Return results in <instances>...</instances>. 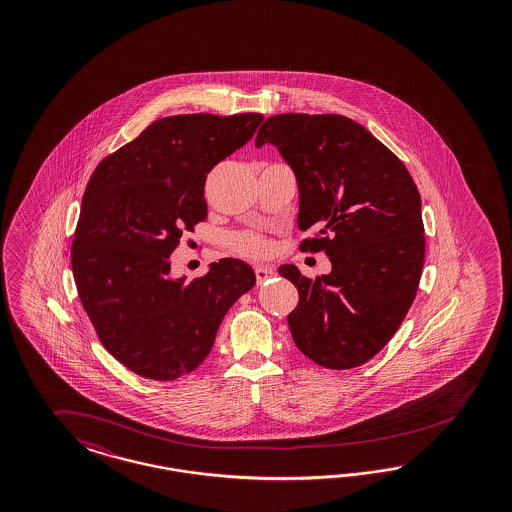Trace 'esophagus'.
<instances>
[{
	"label": "esophagus",
	"instance_id": "1",
	"mask_svg": "<svg viewBox=\"0 0 512 512\" xmlns=\"http://www.w3.org/2000/svg\"><path fill=\"white\" fill-rule=\"evenodd\" d=\"M274 270L270 268V266H257L255 268V276H257V283L261 285V283H264V281H268L270 278H274Z\"/></svg>",
	"mask_w": 512,
	"mask_h": 512
}]
</instances>
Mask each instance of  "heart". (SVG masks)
<instances>
[{
  "instance_id": "b5f03b06",
  "label": "heart",
  "mask_w": 512,
  "mask_h": 512,
  "mask_svg": "<svg viewBox=\"0 0 512 512\" xmlns=\"http://www.w3.org/2000/svg\"><path fill=\"white\" fill-rule=\"evenodd\" d=\"M231 246L236 253L244 257H253V259H259L270 253V242L257 233L234 234L231 238Z\"/></svg>"
}]
</instances>
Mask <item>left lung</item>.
Instances as JSON below:
<instances>
[{
    "label": "left lung",
    "instance_id": "8db88e82",
    "mask_svg": "<svg viewBox=\"0 0 512 512\" xmlns=\"http://www.w3.org/2000/svg\"><path fill=\"white\" fill-rule=\"evenodd\" d=\"M274 144L295 171L302 251H325L332 272L315 279L295 264L279 274L298 289L287 321L315 364L349 370L375 357L402 325L419 289L424 225L419 189L402 161L340 114H276L255 146Z\"/></svg>",
    "mask_w": 512,
    "mask_h": 512
}]
</instances>
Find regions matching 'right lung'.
Returning <instances> with one entry per match:
<instances>
[{
	"mask_svg": "<svg viewBox=\"0 0 512 512\" xmlns=\"http://www.w3.org/2000/svg\"><path fill=\"white\" fill-rule=\"evenodd\" d=\"M263 114H180L107 155L86 186L71 248L82 308L103 347L131 372H193L234 302L255 285L238 259L172 278L171 253L208 216L206 174L248 142Z\"/></svg>",
	"mask_w": 512,
	"mask_h": 512,
	"instance_id": "1",
	"label": "right lung"
}]
</instances>
